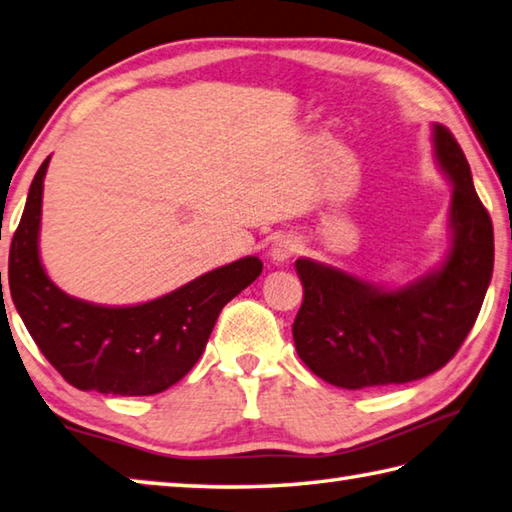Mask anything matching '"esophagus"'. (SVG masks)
<instances>
[{
    "instance_id": "esophagus-1",
    "label": "esophagus",
    "mask_w": 512,
    "mask_h": 512,
    "mask_svg": "<svg viewBox=\"0 0 512 512\" xmlns=\"http://www.w3.org/2000/svg\"><path fill=\"white\" fill-rule=\"evenodd\" d=\"M300 239L293 237V235H282L275 239V244L271 248V257L273 262H288L295 253H300Z\"/></svg>"
}]
</instances>
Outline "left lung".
<instances>
[{
  "mask_svg": "<svg viewBox=\"0 0 512 512\" xmlns=\"http://www.w3.org/2000/svg\"><path fill=\"white\" fill-rule=\"evenodd\" d=\"M434 154L454 183L452 248L439 271L385 291L311 259L295 262L304 288L293 322L297 356L331 385L367 389L430 376L475 327L495 262L492 221L448 127L434 125Z\"/></svg>",
  "mask_w": 512,
  "mask_h": 512,
  "instance_id": "1",
  "label": "left lung"
}]
</instances>
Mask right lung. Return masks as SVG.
I'll list each match as a JSON object with an SVG mask.
<instances>
[{
    "label": "right lung",
    "instance_id": "obj_1",
    "mask_svg": "<svg viewBox=\"0 0 512 512\" xmlns=\"http://www.w3.org/2000/svg\"><path fill=\"white\" fill-rule=\"evenodd\" d=\"M49 159L31 183L8 253L15 309L69 385L116 396L159 394L194 367L221 309L253 284L264 266L257 257L237 259L159 300L118 309L69 297L46 277L37 253Z\"/></svg>",
    "mask_w": 512,
    "mask_h": 512
}]
</instances>
